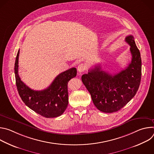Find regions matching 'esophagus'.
Masks as SVG:
<instances>
[{"label":"esophagus","instance_id":"esophagus-1","mask_svg":"<svg viewBox=\"0 0 154 154\" xmlns=\"http://www.w3.org/2000/svg\"><path fill=\"white\" fill-rule=\"evenodd\" d=\"M86 69V66L84 64H80L78 66L77 68V70L80 73H82L83 72H84L85 70Z\"/></svg>","mask_w":154,"mask_h":154}]
</instances>
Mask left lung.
<instances>
[{"mask_svg": "<svg viewBox=\"0 0 154 154\" xmlns=\"http://www.w3.org/2000/svg\"><path fill=\"white\" fill-rule=\"evenodd\" d=\"M125 41L130 46L131 61L124 69L112 75L99 65L82 76L96 107L104 113L118 112L136 94L141 82V58L132 35Z\"/></svg>", "mask_w": 154, "mask_h": 154, "instance_id": "8db88e82", "label": "left lung"}]
</instances>
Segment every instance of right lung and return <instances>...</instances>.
<instances>
[{
  "label": "right lung",
  "instance_id": "1",
  "mask_svg": "<svg viewBox=\"0 0 154 154\" xmlns=\"http://www.w3.org/2000/svg\"><path fill=\"white\" fill-rule=\"evenodd\" d=\"M17 52L14 64L16 84L19 94L24 103L36 113L45 118H55L61 115L68 105V84L77 75V69L71 68L60 74L46 89L41 91L32 90L18 74Z\"/></svg>",
  "mask_w": 154,
  "mask_h": 154
}]
</instances>
